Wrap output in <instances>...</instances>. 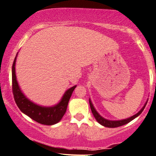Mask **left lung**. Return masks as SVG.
<instances>
[{"label": "left lung", "instance_id": "obj_1", "mask_svg": "<svg viewBox=\"0 0 156 156\" xmlns=\"http://www.w3.org/2000/svg\"><path fill=\"white\" fill-rule=\"evenodd\" d=\"M147 100H147L146 102L145 103V105H143V107L141 108V110L139 111L138 112L136 113V114L134 115H133V116L130 117V118H126V119H123V120H108V119L104 118L103 117L101 116V115L98 112V111L95 110V108H94V105H93L92 101H91V100H90H90H89V102H90L91 110H92V112L93 115H94V118L96 119V120L98 121V122L100 123V125H102V126H105L107 127H118L122 126V125H124L125 124H127V123L130 122V121H132L133 120H134L135 118H136L137 117H138L139 115L142 113L143 110H144V108H145V105H146V104H147Z\"/></svg>", "mask_w": 156, "mask_h": 156}]
</instances>
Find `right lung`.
<instances>
[{"mask_svg":"<svg viewBox=\"0 0 156 156\" xmlns=\"http://www.w3.org/2000/svg\"><path fill=\"white\" fill-rule=\"evenodd\" d=\"M18 52L12 66V85L15 102L20 110L40 124L52 125L59 122L65 114L69 99L76 88L74 85L64 92L60 102L51 107H44L37 105L29 100L20 88L16 75V62Z\"/></svg>","mask_w":156,"mask_h":156,"instance_id":"add662e5","label":"right lung"}]
</instances>
